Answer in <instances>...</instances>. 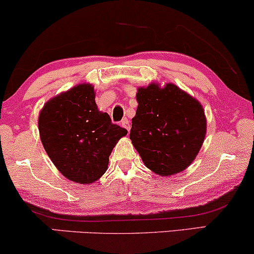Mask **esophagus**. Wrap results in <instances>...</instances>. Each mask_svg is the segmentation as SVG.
Here are the masks:
<instances>
[{"label": "esophagus", "instance_id": "34e87169", "mask_svg": "<svg viewBox=\"0 0 254 254\" xmlns=\"http://www.w3.org/2000/svg\"><path fill=\"white\" fill-rule=\"evenodd\" d=\"M121 126L124 128H126L127 130L130 129V124H129V121L127 120V119H124V120L121 121Z\"/></svg>", "mask_w": 254, "mask_h": 254}]
</instances>
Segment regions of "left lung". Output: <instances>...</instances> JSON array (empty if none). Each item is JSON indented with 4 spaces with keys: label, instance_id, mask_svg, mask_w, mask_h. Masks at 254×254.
I'll use <instances>...</instances> for the list:
<instances>
[{
    "label": "left lung",
    "instance_id": "8db88e82",
    "mask_svg": "<svg viewBox=\"0 0 254 254\" xmlns=\"http://www.w3.org/2000/svg\"><path fill=\"white\" fill-rule=\"evenodd\" d=\"M129 139L143 164L160 177L192 164L205 140L207 122L201 103L175 86L139 87Z\"/></svg>",
    "mask_w": 254,
    "mask_h": 254
}]
</instances>
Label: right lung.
Here are the masks:
<instances>
[{"label":"right lung","instance_id":"1","mask_svg":"<svg viewBox=\"0 0 254 254\" xmlns=\"http://www.w3.org/2000/svg\"><path fill=\"white\" fill-rule=\"evenodd\" d=\"M43 148L68 180L95 183L108 168L109 155L127 129L112 124L107 113L99 111L95 90L80 83L45 103L39 115Z\"/></svg>","mask_w":254,"mask_h":254}]
</instances>
